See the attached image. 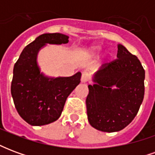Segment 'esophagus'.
<instances>
[{
  "label": "esophagus",
  "instance_id": "34e87169",
  "mask_svg": "<svg viewBox=\"0 0 155 155\" xmlns=\"http://www.w3.org/2000/svg\"><path fill=\"white\" fill-rule=\"evenodd\" d=\"M88 81V74L86 72H83L81 74V82H86Z\"/></svg>",
  "mask_w": 155,
  "mask_h": 155
}]
</instances>
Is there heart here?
Instances as JSON below:
<instances>
[{"instance_id":"1","label":"heart","mask_w":155,"mask_h":155,"mask_svg":"<svg viewBox=\"0 0 155 155\" xmlns=\"http://www.w3.org/2000/svg\"><path fill=\"white\" fill-rule=\"evenodd\" d=\"M101 51L100 46H91L89 48H84L80 51V54L84 57H93L96 55L99 51Z\"/></svg>"}]
</instances>
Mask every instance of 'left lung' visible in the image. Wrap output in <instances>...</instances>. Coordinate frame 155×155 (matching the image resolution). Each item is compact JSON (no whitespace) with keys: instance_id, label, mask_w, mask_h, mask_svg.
<instances>
[{"instance_id":"1","label":"left lung","mask_w":155,"mask_h":155,"mask_svg":"<svg viewBox=\"0 0 155 155\" xmlns=\"http://www.w3.org/2000/svg\"><path fill=\"white\" fill-rule=\"evenodd\" d=\"M117 58L94 74L85 101L91 126L109 133L131 123L144 95L145 71L140 60L120 44Z\"/></svg>"}]
</instances>
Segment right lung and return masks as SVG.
Returning <instances> with one entry per match:
<instances>
[{
  "label": "right lung",
  "instance_id": "add662e5",
  "mask_svg": "<svg viewBox=\"0 0 155 155\" xmlns=\"http://www.w3.org/2000/svg\"><path fill=\"white\" fill-rule=\"evenodd\" d=\"M68 42L69 36L61 33L39 35L25 46L14 65L12 98L20 116L31 125L41 126L57 120L67 97L81 83V72L70 77H48L37 63L39 51L46 44Z\"/></svg>",
  "mask_w": 155,
  "mask_h": 155
}]
</instances>
